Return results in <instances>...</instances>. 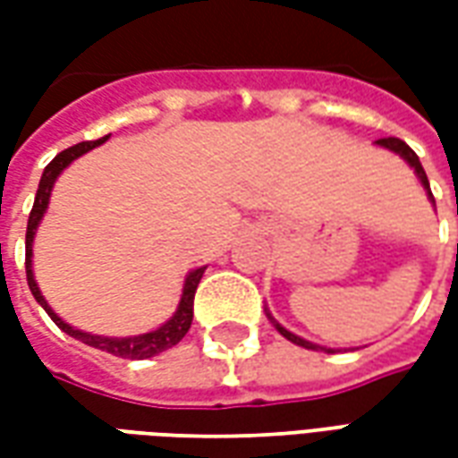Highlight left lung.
Masks as SVG:
<instances>
[{
    "instance_id": "obj_1",
    "label": "left lung",
    "mask_w": 458,
    "mask_h": 458,
    "mask_svg": "<svg viewBox=\"0 0 458 458\" xmlns=\"http://www.w3.org/2000/svg\"><path fill=\"white\" fill-rule=\"evenodd\" d=\"M375 144H377V147H385V149L394 151V154H400V157H403V159L407 161L410 166H412L414 174H417V179L422 181V186H424V191H427V196H429V200H432V203H434L432 191H429V181H427V174H424L422 164H420V157H417V154H414V151L410 149V147H407V144H404L403 140H397V137L377 140V141H375ZM265 311H267V309H265ZM267 318H269V321H272V324H275V328H277L279 334L287 338V341H292V344L301 345V348H309V351H324V353H334L331 348H324V345L311 344V341H307V338H301V336H297V334H292V331H287V328L282 327V324H277V321L272 318V314H269V311H267Z\"/></svg>"
}]
</instances>
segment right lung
<instances>
[{"mask_svg":"<svg viewBox=\"0 0 458 458\" xmlns=\"http://www.w3.org/2000/svg\"><path fill=\"white\" fill-rule=\"evenodd\" d=\"M103 141H107V137L95 141L73 144V147H68V149H64L61 154H55V159L44 169V176L38 181V191H36L34 208L29 213V225H26V282H29V289H31V294H34L36 301L44 307V311L48 317L54 318L55 327L61 328V331H65L68 336L78 338V341L93 345V348H100L105 353L130 358V360H144V358H151V355H159L164 353V351H169L171 345H176L181 338L189 334L191 321H193V297H196V287H199V282L200 277H203L206 267L191 269L189 275H186V279H183V289H181L179 307H176L174 317H171L166 324H161L159 328L147 331V334H140V336L124 338L98 336V334H88V331H81V328H73L71 324H65L64 318L58 317L54 309L48 307V301H46V297L41 294V289H38V284H36L34 279V238L36 230L41 225V220H44L46 208H48V200H51V191H54L55 179H58V176L64 174V169H68L78 157H83V154H88V151L95 149V147H100Z\"/></svg>","mask_w":458,"mask_h":458,"instance_id":"obj_1","label":"right lung"}]
</instances>
